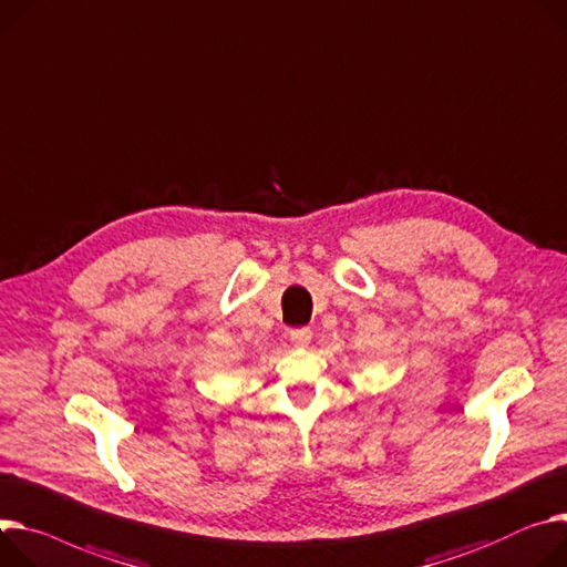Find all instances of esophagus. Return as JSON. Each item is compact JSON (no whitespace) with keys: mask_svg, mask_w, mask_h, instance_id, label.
<instances>
[{"mask_svg":"<svg viewBox=\"0 0 567 567\" xmlns=\"http://www.w3.org/2000/svg\"><path fill=\"white\" fill-rule=\"evenodd\" d=\"M311 329H307V327H301V329H292L290 331V342L295 344V347H307L309 342H311Z\"/></svg>","mask_w":567,"mask_h":567,"instance_id":"34e87169","label":"esophagus"}]
</instances>
